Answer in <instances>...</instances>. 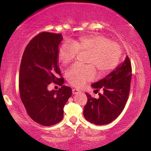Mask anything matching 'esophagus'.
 <instances>
[{
  "mask_svg": "<svg viewBox=\"0 0 151 151\" xmlns=\"http://www.w3.org/2000/svg\"><path fill=\"white\" fill-rule=\"evenodd\" d=\"M79 92H80V91H79V89H72V93H73L74 95L77 94V93H79Z\"/></svg>",
  "mask_w": 151,
  "mask_h": 151,
  "instance_id": "34e87169",
  "label": "esophagus"
}]
</instances>
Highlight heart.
I'll return each mask as SVG.
<instances>
[{"label":"heart","instance_id":"obj_1","mask_svg":"<svg viewBox=\"0 0 151 151\" xmlns=\"http://www.w3.org/2000/svg\"><path fill=\"white\" fill-rule=\"evenodd\" d=\"M78 52L89 53L86 63L91 65H74L66 72L67 81L74 86H82L95 77L93 67L100 75L109 74L116 68L121 57V49L117 43L107 37L90 35L80 37L72 43L65 42L59 50V59L63 65L70 63Z\"/></svg>","mask_w":151,"mask_h":151}]
</instances>
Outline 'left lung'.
Returning a JSON list of instances; mask_svg holds the SVG:
<instances>
[{"label": "left lung", "mask_w": 151, "mask_h": 151, "mask_svg": "<svg viewBox=\"0 0 151 151\" xmlns=\"http://www.w3.org/2000/svg\"><path fill=\"white\" fill-rule=\"evenodd\" d=\"M131 65L129 57L115 70L101 80L91 84L94 89H103L99 98L93 99L89 93L84 109V116L99 126L110 124L120 115L129 97L131 81Z\"/></svg>", "instance_id": "obj_1"}]
</instances>
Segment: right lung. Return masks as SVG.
<instances>
[{"mask_svg": "<svg viewBox=\"0 0 151 151\" xmlns=\"http://www.w3.org/2000/svg\"><path fill=\"white\" fill-rule=\"evenodd\" d=\"M61 34L41 32L25 47L19 75L20 96L30 117L42 126L57 124L63 119L64 106L72 96V89L62 86L59 90L47 89L51 82L60 85L64 79L59 67V46Z\"/></svg>", "mask_w": 151, "mask_h": 151, "instance_id": "add662e5", "label": "right lung"}]
</instances>
